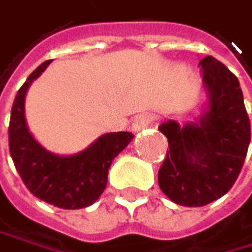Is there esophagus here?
<instances>
[{
	"mask_svg": "<svg viewBox=\"0 0 252 252\" xmlns=\"http://www.w3.org/2000/svg\"><path fill=\"white\" fill-rule=\"evenodd\" d=\"M153 121H154L153 115H150V113H142V115H139V116L134 118V121L131 124V130L133 131H140L143 128H147Z\"/></svg>",
	"mask_w": 252,
	"mask_h": 252,
	"instance_id": "34e87169",
	"label": "esophagus"
}]
</instances>
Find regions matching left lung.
I'll list each match as a JSON object with an SVG mask.
<instances>
[{
    "mask_svg": "<svg viewBox=\"0 0 252 252\" xmlns=\"http://www.w3.org/2000/svg\"><path fill=\"white\" fill-rule=\"evenodd\" d=\"M209 91V112L180 128L174 121L158 130L168 137L158 186L175 204L201 207L224 196L237 180L251 140L250 118L237 77L207 56L199 62Z\"/></svg>",
    "mask_w": 252,
    "mask_h": 252,
    "instance_id": "left-lung-1",
    "label": "left lung"
}]
</instances>
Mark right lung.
Listing matches in <instances>:
<instances>
[{
    "instance_id": "1",
    "label": "right lung",
    "mask_w": 252,
    "mask_h": 252,
    "mask_svg": "<svg viewBox=\"0 0 252 252\" xmlns=\"http://www.w3.org/2000/svg\"><path fill=\"white\" fill-rule=\"evenodd\" d=\"M50 63L48 60L34 69L16 94L8 124V150L24 185L34 196L66 210L84 209L104 192L113 158L130 143L133 134H104L88 150L69 157L45 151L27 128L24 99L30 83Z\"/></svg>"
}]
</instances>
